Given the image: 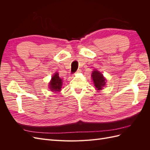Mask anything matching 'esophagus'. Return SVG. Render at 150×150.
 <instances>
[{
  "mask_svg": "<svg viewBox=\"0 0 150 150\" xmlns=\"http://www.w3.org/2000/svg\"><path fill=\"white\" fill-rule=\"evenodd\" d=\"M81 72V69H78V71H77L76 72V73H80Z\"/></svg>",
  "mask_w": 150,
  "mask_h": 150,
  "instance_id": "34e87169",
  "label": "esophagus"
}]
</instances>
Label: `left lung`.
Instances as JSON below:
<instances>
[{
  "label": "left lung",
  "instance_id": "1",
  "mask_svg": "<svg viewBox=\"0 0 150 150\" xmlns=\"http://www.w3.org/2000/svg\"><path fill=\"white\" fill-rule=\"evenodd\" d=\"M92 78L93 79L94 86L98 90L102 89L103 86L105 85V79L103 77V75L101 74L100 72L98 71H94L92 73Z\"/></svg>",
  "mask_w": 150,
  "mask_h": 150
}]
</instances>
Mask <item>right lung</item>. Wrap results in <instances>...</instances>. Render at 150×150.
Returning a JSON list of instances; mask_svg holds the SVG:
<instances>
[{"label":"right lung","instance_id":"obj_1","mask_svg":"<svg viewBox=\"0 0 150 150\" xmlns=\"http://www.w3.org/2000/svg\"><path fill=\"white\" fill-rule=\"evenodd\" d=\"M62 79L59 78L58 73H56L52 76L51 82L49 83V88L54 91H59L62 88Z\"/></svg>","mask_w":150,"mask_h":150}]
</instances>
